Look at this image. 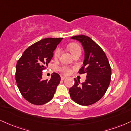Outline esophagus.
Listing matches in <instances>:
<instances>
[{
  "mask_svg": "<svg viewBox=\"0 0 131 131\" xmlns=\"http://www.w3.org/2000/svg\"><path fill=\"white\" fill-rule=\"evenodd\" d=\"M66 78H66L65 76H61V80H64V79H65Z\"/></svg>",
  "mask_w": 131,
  "mask_h": 131,
  "instance_id": "34e87169",
  "label": "esophagus"
}]
</instances>
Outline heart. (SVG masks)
Here are the masks:
<instances>
[{
    "label": "heart",
    "mask_w": 131,
    "mask_h": 131,
    "mask_svg": "<svg viewBox=\"0 0 131 131\" xmlns=\"http://www.w3.org/2000/svg\"><path fill=\"white\" fill-rule=\"evenodd\" d=\"M68 49L70 50V52L71 53V54L72 56H74L75 54L78 53H81V47L79 46L78 45L75 43H71L70 44V45H68L67 46ZM61 52V49L60 48H57L56 50L54 52V58L56 59L59 58V57L60 56ZM59 70L61 71V72H63V73L65 74H68L71 72V69L69 67H66V66H63V67H60L59 68Z\"/></svg>",
    "instance_id": "obj_1"
}]
</instances>
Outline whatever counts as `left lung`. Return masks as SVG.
I'll return each mask as SVG.
<instances>
[{
  "instance_id": "obj_1",
  "label": "left lung",
  "mask_w": 131,
  "mask_h": 131,
  "mask_svg": "<svg viewBox=\"0 0 131 131\" xmlns=\"http://www.w3.org/2000/svg\"><path fill=\"white\" fill-rule=\"evenodd\" d=\"M79 41L84 50L85 57L80 74H86V79L81 85L74 79V84L70 89V96L74 101L82 105L95 103L104 95L111 79V68L103 50L85 35L71 38Z\"/></svg>"
}]
</instances>
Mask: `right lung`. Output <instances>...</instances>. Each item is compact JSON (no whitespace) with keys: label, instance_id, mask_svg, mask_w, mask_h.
<instances>
[{"label":"right lung","instance_id":"add662e5","mask_svg":"<svg viewBox=\"0 0 131 131\" xmlns=\"http://www.w3.org/2000/svg\"><path fill=\"white\" fill-rule=\"evenodd\" d=\"M63 38H48L31 45L24 52L16 67V81L20 93L35 105H42L52 99L60 76L53 72L49 81L42 80V71L48 63Z\"/></svg>","mask_w":131,"mask_h":131}]
</instances>
